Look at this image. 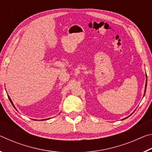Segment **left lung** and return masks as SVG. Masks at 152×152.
Here are the masks:
<instances>
[{"label": "left lung", "instance_id": "1", "mask_svg": "<svg viewBox=\"0 0 152 152\" xmlns=\"http://www.w3.org/2000/svg\"><path fill=\"white\" fill-rule=\"evenodd\" d=\"M146 78H147V75H146ZM146 87H147V80H146V84H145V91H144V94H143V96H144V95H145V91H146ZM127 117H126V118H125V119H127Z\"/></svg>", "mask_w": 152, "mask_h": 152}]
</instances>
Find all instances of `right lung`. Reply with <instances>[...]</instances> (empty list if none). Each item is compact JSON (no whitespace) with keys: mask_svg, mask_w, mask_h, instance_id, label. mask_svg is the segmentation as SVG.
<instances>
[{"mask_svg":"<svg viewBox=\"0 0 152 152\" xmlns=\"http://www.w3.org/2000/svg\"><path fill=\"white\" fill-rule=\"evenodd\" d=\"M8 97H9V100H10V101H11V104H12V106L14 107V108L15 109V106H14V104H13V103H12V101H11V98H10L9 96H8ZM44 120H47V119H44Z\"/></svg>","mask_w":152,"mask_h":152,"instance_id":"obj_1","label":"right lung"}]
</instances>
